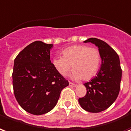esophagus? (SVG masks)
<instances>
[{"label":"esophagus","mask_w":131,"mask_h":131,"mask_svg":"<svg viewBox=\"0 0 131 131\" xmlns=\"http://www.w3.org/2000/svg\"><path fill=\"white\" fill-rule=\"evenodd\" d=\"M69 86H71V87H75V86H77V84H75L71 82H69Z\"/></svg>","instance_id":"34e87169"}]
</instances>
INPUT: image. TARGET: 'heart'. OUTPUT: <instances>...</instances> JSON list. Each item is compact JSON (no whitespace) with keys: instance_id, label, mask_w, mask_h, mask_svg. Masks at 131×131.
<instances>
[{"instance_id":"1","label":"heart","mask_w":131,"mask_h":131,"mask_svg":"<svg viewBox=\"0 0 131 131\" xmlns=\"http://www.w3.org/2000/svg\"><path fill=\"white\" fill-rule=\"evenodd\" d=\"M63 56H55L52 64L62 76H66L73 68L71 77L75 80H89L96 75L101 64V54L96 47L76 45L62 51Z\"/></svg>"}]
</instances>
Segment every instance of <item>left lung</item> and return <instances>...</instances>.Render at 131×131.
<instances>
[{
	"instance_id": "1",
	"label": "left lung",
	"mask_w": 131,
	"mask_h": 131,
	"mask_svg": "<svg viewBox=\"0 0 131 131\" xmlns=\"http://www.w3.org/2000/svg\"><path fill=\"white\" fill-rule=\"evenodd\" d=\"M84 42H91L98 47L102 64L97 75L84 84L86 94L78 101L84 110L97 113L107 109L116 101L120 90L122 70L118 54L108 44L95 38Z\"/></svg>"
}]
</instances>
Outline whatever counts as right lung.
<instances>
[{
	"instance_id": "1",
	"label": "right lung",
	"mask_w": 131,
	"mask_h": 131,
	"mask_svg": "<svg viewBox=\"0 0 131 131\" xmlns=\"http://www.w3.org/2000/svg\"><path fill=\"white\" fill-rule=\"evenodd\" d=\"M52 44L35 41L15 58L12 84L16 100L25 111L34 115L47 113L59 101L68 81L50 61Z\"/></svg>"
}]
</instances>
